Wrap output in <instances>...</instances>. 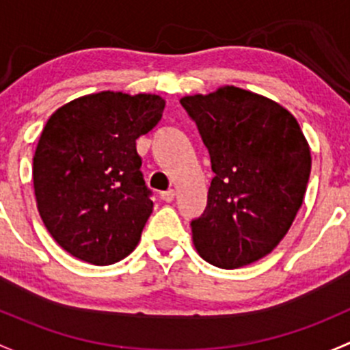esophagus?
I'll return each instance as SVG.
<instances>
[{
  "label": "esophagus",
  "instance_id": "esophagus-1",
  "mask_svg": "<svg viewBox=\"0 0 350 350\" xmlns=\"http://www.w3.org/2000/svg\"><path fill=\"white\" fill-rule=\"evenodd\" d=\"M161 199L165 202H172L175 199V190H167V192L161 193Z\"/></svg>",
  "mask_w": 350,
  "mask_h": 350
}]
</instances>
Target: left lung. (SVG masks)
<instances>
[{"mask_svg":"<svg viewBox=\"0 0 350 350\" xmlns=\"http://www.w3.org/2000/svg\"><path fill=\"white\" fill-rule=\"evenodd\" d=\"M180 104L214 172L207 205L190 222L193 244L219 268L258 261L278 246L301 207L312 168L307 139L284 107L232 85Z\"/></svg>","mask_w":350,"mask_h":350,"instance_id":"8db88e82","label":"left lung"}]
</instances>
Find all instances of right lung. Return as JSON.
<instances>
[{
	"label": "right lung",
	"instance_id": "obj_1",
	"mask_svg": "<svg viewBox=\"0 0 350 350\" xmlns=\"http://www.w3.org/2000/svg\"><path fill=\"white\" fill-rule=\"evenodd\" d=\"M154 94L79 97L46 121L33 157L38 212L53 239L91 265H113L138 244L153 192L136 139L163 116Z\"/></svg>",
	"mask_w": 350,
	"mask_h": 350
}]
</instances>
